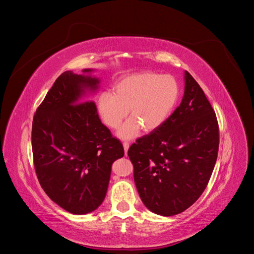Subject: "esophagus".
Masks as SVG:
<instances>
[{"label":"esophagus","mask_w":254,"mask_h":254,"mask_svg":"<svg viewBox=\"0 0 254 254\" xmlns=\"http://www.w3.org/2000/svg\"><path fill=\"white\" fill-rule=\"evenodd\" d=\"M123 146H124V150H125V153L127 155V151H128V149H129V143L124 142V143H123Z\"/></svg>","instance_id":"obj_1"}]
</instances>
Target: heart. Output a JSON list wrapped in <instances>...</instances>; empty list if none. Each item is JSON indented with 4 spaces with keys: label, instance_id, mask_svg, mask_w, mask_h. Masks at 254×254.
<instances>
[{
    "label": "heart",
    "instance_id": "obj_1",
    "mask_svg": "<svg viewBox=\"0 0 254 254\" xmlns=\"http://www.w3.org/2000/svg\"><path fill=\"white\" fill-rule=\"evenodd\" d=\"M179 98V86L171 75L141 72L125 76L114 83L113 93L103 92L97 99V111L104 124L117 129L127 117L119 136L134 139L141 129L153 131L170 117Z\"/></svg>",
    "mask_w": 254,
    "mask_h": 254
}]
</instances>
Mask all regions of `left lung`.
I'll return each instance as SVG.
<instances>
[{
  "label": "left lung",
  "mask_w": 254,
  "mask_h": 254,
  "mask_svg": "<svg viewBox=\"0 0 254 254\" xmlns=\"http://www.w3.org/2000/svg\"><path fill=\"white\" fill-rule=\"evenodd\" d=\"M218 123L202 89L184 72V95L162 125L128 149L143 203L162 216L186 211L200 197L217 160Z\"/></svg>",
  "instance_id": "obj_1"
}]
</instances>
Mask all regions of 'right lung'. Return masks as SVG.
Returning <instances> with one entry per match:
<instances>
[{"mask_svg": "<svg viewBox=\"0 0 254 254\" xmlns=\"http://www.w3.org/2000/svg\"><path fill=\"white\" fill-rule=\"evenodd\" d=\"M92 72L61 74L38 107L32 129L40 186L54 202L76 215L102 204L112 163L124 156L122 143L99 120L94 102L88 101L99 84Z\"/></svg>", "mask_w": 254, "mask_h": 254, "instance_id": "obj_1", "label": "right lung"}]
</instances>
